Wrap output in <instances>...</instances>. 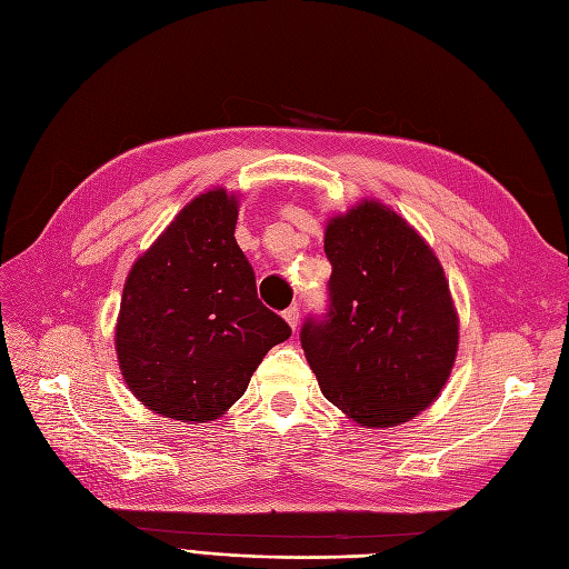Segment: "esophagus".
I'll list each match as a JSON object with an SVG mask.
<instances>
[{
    "mask_svg": "<svg viewBox=\"0 0 569 569\" xmlns=\"http://www.w3.org/2000/svg\"><path fill=\"white\" fill-rule=\"evenodd\" d=\"M282 318L287 320V325L291 327V330H297V327H299V308L297 306H289L287 311L282 313Z\"/></svg>",
    "mask_w": 569,
    "mask_h": 569,
    "instance_id": "34e87169",
    "label": "esophagus"
}]
</instances>
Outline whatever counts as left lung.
Here are the masks:
<instances>
[{"label":"left lung","instance_id":"left-lung-1","mask_svg":"<svg viewBox=\"0 0 569 569\" xmlns=\"http://www.w3.org/2000/svg\"><path fill=\"white\" fill-rule=\"evenodd\" d=\"M330 308L301 327L325 399L363 427L408 422L432 403L458 353V313L435 251L380 201L325 230Z\"/></svg>","mask_w":569,"mask_h":569}]
</instances>
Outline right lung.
I'll return each instance as SVG.
<instances>
[{"instance_id":"right-lung-1","label":"right lung","mask_w":569,"mask_h":569,"mask_svg":"<svg viewBox=\"0 0 569 569\" xmlns=\"http://www.w3.org/2000/svg\"><path fill=\"white\" fill-rule=\"evenodd\" d=\"M239 201L209 189L137 258L120 299L116 353L128 389L182 422L220 418L289 325L256 297L237 247Z\"/></svg>"}]
</instances>
